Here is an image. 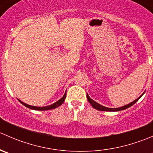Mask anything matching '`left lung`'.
<instances>
[{"label":"left lung","instance_id":"obj_1","mask_svg":"<svg viewBox=\"0 0 153 153\" xmlns=\"http://www.w3.org/2000/svg\"><path fill=\"white\" fill-rule=\"evenodd\" d=\"M143 94L141 95V96L139 97V98H137V99L135 100V101H132V102H131L130 104H127V105H125L124 106H121V107H119V108H108V107H106V106H101V104H98V103L95 102V101H93V100H92V98H89V95H88V94H86V98H87L88 101H89V102L90 103V104H91V105H92V107L95 108V109H98V110H100V111H108V112H117V111L124 110V109H127V108L130 107L131 106H132L134 104H135V103H136L137 101H138V100L140 99V98H141V97L142 96Z\"/></svg>","mask_w":153,"mask_h":153}]
</instances>
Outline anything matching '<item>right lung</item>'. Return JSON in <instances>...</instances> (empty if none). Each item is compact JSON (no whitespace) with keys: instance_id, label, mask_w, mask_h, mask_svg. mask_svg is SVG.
Segmentation results:
<instances>
[{"instance_id":"1","label":"right lung","mask_w":153,"mask_h":153,"mask_svg":"<svg viewBox=\"0 0 153 153\" xmlns=\"http://www.w3.org/2000/svg\"><path fill=\"white\" fill-rule=\"evenodd\" d=\"M66 92H65V94H64V96H63L62 98H61V99L58 100V101H56V102L54 103V104H51V105L47 106H43V107H38V106H30V105H28V104H25V103L22 102V101H20V100H19V101L21 103V104H23V105H24L25 106H27V108H29V109H35V110H41V111L49 110V109H55V108H56V107H58V106H61V104H62L63 103H64V100H65V98H66V95H67V94H66Z\"/></svg>"}]
</instances>
